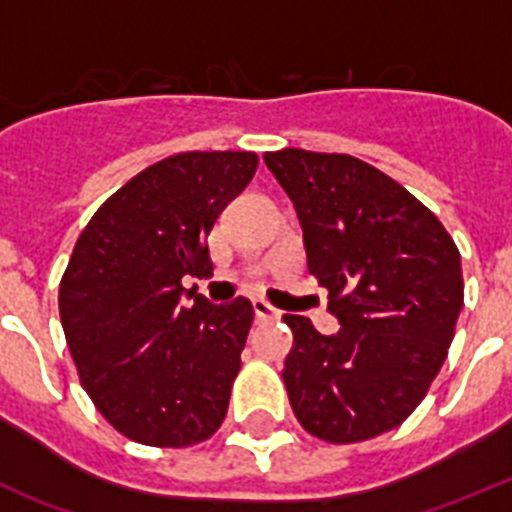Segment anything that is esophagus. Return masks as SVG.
Wrapping results in <instances>:
<instances>
[{
	"label": "esophagus",
	"instance_id": "34e87169",
	"mask_svg": "<svg viewBox=\"0 0 512 512\" xmlns=\"http://www.w3.org/2000/svg\"><path fill=\"white\" fill-rule=\"evenodd\" d=\"M252 308H255V316L260 321H275L280 316L278 308H273L267 301H262V298H255V301H252Z\"/></svg>",
	"mask_w": 512,
	"mask_h": 512
}]
</instances>
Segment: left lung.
Wrapping results in <instances>:
<instances>
[{
    "label": "left lung",
    "mask_w": 512,
    "mask_h": 512,
    "mask_svg": "<svg viewBox=\"0 0 512 512\" xmlns=\"http://www.w3.org/2000/svg\"><path fill=\"white\" fill-rule=\"evenodd\" d=\"M265 165L303 229L308 273L342 329L285 313L283 380L308 434L354 444L400 426L444 365L464 303L454 239L413 193L365 160L285 147Z\"/></svg>",
    "instance_id": "1"
}]
</instances>
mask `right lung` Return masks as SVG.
I'll return each instance as SVG.
<instances>
[{
  "mask_svg": "<svg viewBox=\"0 0 512 512\" xmlns=\"http://www.w3.org/2000/svg\"><path fill=\"white\" fill-rule=\"evenodd\" d=\"M255 170L245 150L170 155L112 193L73 247L58 293L68 349L96 411L137 444L193 446L227 416L255 311L181 278L211 275V227Z\"/></svg>",
  "mask_w": 512,
  "mask_h": 512,
  "instance_id": "1",
  "label": "right lung"
}]
</instances>
